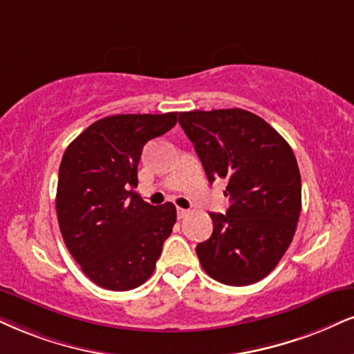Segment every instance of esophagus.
I'll use <instances>...</instances> for the list:
<instances>
[{"mask_svg":"<svg viewBox=\"0 0 354 354\" xmlns=\"http://www.w3.org/2000/svg\"><path fill=\"white\" fill-rule=\"evenodd\" d=\"M189 215V210H185V208H177V218L178 220H182V218H185Z\"/></svg>","mask_w":354,"mask_h":354,"instance_id":"obj_1","label":"esophagus"}]
</instances>
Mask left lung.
Masks as SVG:
<instances>
[{"label":"left lung","mask_w":354,"mask_h":354,"mask_svg":"<svg viewBox=\"0 0 354 354\" xmlns=\"http://www.w3.org/2000/svg\"><path fill=\"white\" fill-rule=\"evenodd\" d=\"M178 123L194 142L208 182L228 180L226 215L210 213L213 233L197 244L205 272L226 286H250L276 268L302 208L294 151L263 118L241 108L185 111Z\"/></svg>","instance_id":"8db88e82"}]
</instances>
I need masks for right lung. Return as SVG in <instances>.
Listing matches in <instances>:
<instances>
[{
    "instance_id": "add662e5",
    "label": "right lung",
    "mask_w": 354,
    "mask_h": 354,
    "mask_svg": "<svg viewBox=\"0 0 354 354\" xmlns=\"http://www.w3.org/2000/svg\"><path fill=\"white\" fill-rule=\"evenodd\" d=\"M176 123L177 113L106 116L64 152L55 197L60 233L85 276L103 289L146 282L172 233L174 203L154 207L131 189L144 144Z\"/></svg>"
}]
</instances>
